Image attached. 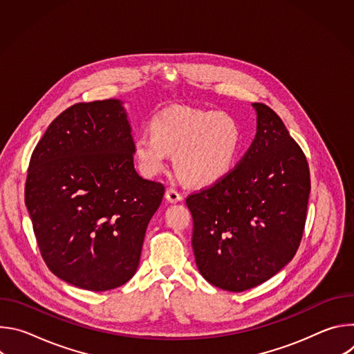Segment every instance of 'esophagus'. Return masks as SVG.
Segmentation results:
<instances>
[{"mask_svg": "<svg viewBox=\"0 0 354 354\" xmlns=\"http://www.w3.org/2000/svg\"><path fill=\"white\" fill-rule=\"evenodd\" d=\"M165 198L169 201V203H178V201H180L183 197L179 192H176L175 189H167L165 192Z\"/></svg>", "mask_w": 354, "mask_h": 354, "instance_id": "esophagus-1", "label": "esophagus"}]
</instances>
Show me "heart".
I'll list each match as a JSON object with an SVG mask.
<instances>
[{"mask_svg": "<svg viewBox=\"0 0 354 354\" xmlns=\"http://www.w3.org/2000/svg\"><path fill=\"white\" fill-rule=\"evenodd\" d=\"M151 133L134 137L133 151L141 174L154 178L174 154L179 178L197 187L212 186L234 169L242 142L239 123L230 115L193 108H167L149 120Z\"/></svg>", "mask_w": 354, "mask_h": 354, "instance_id": "heart-1", "label": "heart"}]
</instances>
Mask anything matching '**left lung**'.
Masks as SVG:
<instances>
[{
  "mask_svg": "<svg viewBox=\"0 0 354 354\" xmlns=\"http://www.w3.org/2000/svg\"><path fill=\"white\" fill-rule=\"evenodd\" d=\"M257 136L231 174L190 194L192 246L210 284L239 292L279 273L299 246L311 190L304 153L281 119L252 104Z\"/></svg>",
  "mask_w": 354,
  "mask_h": 354,
  "instance_id": "left-lung-1",
  "label": "left lung"
}]
</instances>
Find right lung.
Returning <instances> with one entry per match:
<instances>
[{"label": "right lung", "instance_id": "obj_1", "mask_svg": "<svg viewBox=\"0 0 354 354\" xmlns=\"http://www.w3.org/2000/svg\"><path fill=\"white\" fill-rule=\"evenodd\" d=\"M133 156L119 99L68 108L37 142L25 205L46 265L66 283L106 291L137 272L165 189L136 172Z\"/></svg>", "mask_w": 354, "mask_h": 354}]
</instances>
